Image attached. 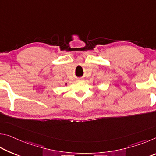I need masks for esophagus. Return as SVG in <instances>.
I'll return each mask as SVG.
<instances>
[{
  "mask_svg": "<svg viewBox=\"0 0 156 156\" xmlns=\"http://www.w3.org/2000/svg\"><path fill=\"white\" fill-rule=\"evenodd\" d=\"M79 81H80V80H79Z\"/></svg>",
  "mask_w": 156,
  "mask_h": 156,
  "instance_id": "1",
  "label": "esophagus"
}]
</instances>
